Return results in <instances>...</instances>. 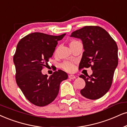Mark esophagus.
I'll use <instances>...</instances> for the list:
<instances>
[{
  "instance_id": "34e87169",
  "label": "esophagus",
  "mask_w": 127,
  "mask_h": 127,
  "mask_svg": "<svg viewBox=\"0 0 127 127\" xmlns=\"http://www.w3.org/2000/svg\"><path fill=\"white\" fill-rule=\"evenodd\" d=\"M68 78L70 79H74V78H75V76L74 75H69Z\"/></svg>"
}]
</instances>
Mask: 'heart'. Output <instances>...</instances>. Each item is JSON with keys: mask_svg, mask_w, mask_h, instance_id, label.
Returning a JSON list of instances; mask_svg holds the SVG:
<instances>
[{"mask_svg": "<svg viewBox=\"0 0 127 127\" xmlns=\"http://www.w3.org/2000/svg\"><path fill=\"white\" fill-rule=\"evenodd\" d=\"M78 42H80V41L75 40H71V42H70V46ZM62 67L65 70V71L71 72L72 71H73L74 69V64L73 63L70 62H65L62 64Z\"/></svg>", "mask_w": 127, "mask_h": 127, "instance_id": "heart-1", "label": "heart"}]
</instances>
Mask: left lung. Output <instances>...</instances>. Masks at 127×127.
<instances>
[{
  "instance_id": "left-lung-1",
  "label": "left lung",
  "mask_w": 127,
  "mask_h": 127,
  "mask_svg": "<svg viewBox=\"0 0 127 127\" xmlns=\"http://www.w3.org/2000/svg\"><path fill=\"white\" fill-rule=\"evenodd\" d=\"M70 36L80 38L83 42L84 52L79 69L91 67L93 70L88 77L80 75L86 82L80 93L88 99H98L108 92L113 83L118 62L117 43L106 30L94 26L75 30Z\"/></svg>"
}]
</instances>
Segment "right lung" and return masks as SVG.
<instances>
[{"label":"right lung","instance_id":"1","mask_svg":"<svg viewBox=\"0 0 127 127\" xmlns=\"http://www.w3.org/2000/svg\"><path fill=\"white\" fill-rule=\"evenodd\" d=\"M65 35L35 32L24 37L17 45L13 56L16 81L26 98L37 106H46L53 101L58 95L61 82L68 78L67 74L61 70L49 77L41 73L52 57L57 41Z\"/></svg>","mask_w":127,"mask_h":127}]
</instances>
